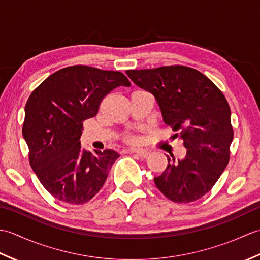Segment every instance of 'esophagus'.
<instances>
[{"mask_svg": "<svg viewBox=\"0 0 260 260\" xmlns=\"http://www.w3.org/2000/svg\"><path fill=\"white\" fill-rule=\"evenodd\" d=\"M129 152L136 154V155H139L141 158H146L148 155H150V153L145 150H142V148H132V150H129Z\"/></svg>", "mask_w": 260, "mask_h": 260, "instance_id": "1", "label": "esophagus"}]
</instances>
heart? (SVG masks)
<instances>
[{"label":"heart","mask_w":260,"mask_h":260,"mask_svg":"<svg viewBox=\"0 0 260 260\" xmlns=\"http://www.w3.org/2000/svg\"><path fill=\"white\" fill-rule=\"evenodd\" d=\"M125 141L131 143V144H136V143H139V139H137V136H135L134 134H127L125 136Z\"/></svg>","instance_id":"b5f03b06"}]
</instances>
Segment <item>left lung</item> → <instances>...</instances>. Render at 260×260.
<instances>
[{
  "instance_id": "8db88e82",
  "label": "left lung",
  "mask_w": 260,
  "mask_h": 260,
  "mask_svg": "<svg viewBox=\"0 0 260 260\" xmlns=\"http://www.w3.org/2000/svg\"><path fill=\"white\" fill-rule=\"evenodd\" d=\"M135 84L153 93L164 123L183 140L186 156L168 157L154 178L157 189L176 203L197 201L212 189L230 159L234 139L229 104L208 77L185 66L127 70Z\"/></svg>"
}]
</instances>
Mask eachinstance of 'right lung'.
Segmentation results:
<instances>
[{
	"label": "right lung",
	"mask_w": 260,
	"mask_h": 260,
	"mask_svg": "<svg viewBox=\"0 0 260 260\" xmlns=\"http://www.w3.org/2000/svg\"><path fill=\"white\" fill-rule=\"evenodd\" d=\"M118 86H131L119 71L77 64L49 76L27 99L22 134L29 162L58 200L69 204L91 200L118 158L113 150L91 154L80 144L84 121L97 115L103 99Z\"/></svg>",
	"instance_id": "1"
}]
</instances>
